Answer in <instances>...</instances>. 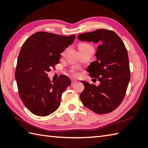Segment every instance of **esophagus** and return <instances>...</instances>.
<instances>
[{
    "mask_svg": "<svg viewBox=\"0 0 148 148\" xmlns=\"http://www.w3.org/2000/svg\"><path fill=\"white\" fill-rule=\"evenodd\" d=\"M77 82V80L75 79H72V84H73L74 83H76Z\"/></svg>",
    "mask_w": 148,
    "mask_h": 148,
    "instance_id": "esophagus-1",
    "label": "esophagus"
}]
</instances>
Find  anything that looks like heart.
I'll list each match as a JSON object with an SVG mask.
<instances>
[{
  "instance_id": "obj_1",
  "label": "heart",
  "mask_w": 148,
  "mask_h": 148,
  "mask_svg": "<svg viewBox=\"0 0 148 148\" xmlns=\"http://www.w3.org/2000/svg\"><path fill=\"white\" fill-rule=\"evenodd\" d=\"M78 49H79V50H86V49H92L93 50V48L92 46L89 45V44L85 43V42H82V43H80L78 45ZM72 73L74 75H75V76H77V72L75 71H72Z\"/></svg>"
}]
</instances>
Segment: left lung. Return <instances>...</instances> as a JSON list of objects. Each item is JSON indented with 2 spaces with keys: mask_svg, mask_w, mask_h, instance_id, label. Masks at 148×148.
Here are the masks:
<instances>
[{
  "mask_svg": "<svg viewBox=\"0 0 148 148\" xmlns=\"http://www.w3.org/2000/svg\"><path fill=\"white\" fill-rule=\"evenodd\" d=\"M77 38L101 44L95 53L97 60L86 70L91 77L98 78L100 84L95 86L81 81L84 89L80 99L94 112L108 114L120 105L126 94L130 79L127 49L120 37L112 30L98 29L79 34Z\"/></svg>",
  "mask_w": 148,
  "mask_h": 148,
  "instance_id": "8db88e82",
  "label": "left lung"
}]
</instances>
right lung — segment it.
<instances>
[{"instance_id": "obj_1", "label": "right lung", "mask_w": 148, "mask_h": 148, "mask_svg": "<svg viewBox=\"0 0 148 148\" xmlns=\"http://www.w3.org/2000/svg\"><path fill=\"white\" fill-rule=\"evenodd\" d=\"M75 35L62 36L38 32L22 45L15 72L19 95L33 114L46 116L57 109L63 92L71 84L65 75L51 81L47 72L59 63L60 53L73 42Z\"/></svg>"}]
</instances>
